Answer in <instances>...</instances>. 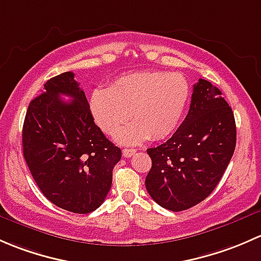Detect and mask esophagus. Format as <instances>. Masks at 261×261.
<instances>
[{
  "mask_svg": "<svg viewBox=\"0 0 261 261\" xmlns=\"http://www.w3.org/2000/svg\"><path fill=\"white\" fill-rule=\"evenodd\" d=\"M136 152H137V150L133 149V148H124V149H123V157L129 158L133 154H136Z\"/></svg>",
  "mask_w": 261,
  "mask_h": 261,
  "instance_id": "1",
  "label": "esophagus"
}]
</instances>
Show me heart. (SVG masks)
<instances>
[{"label": "heart", "instance_id": "1", "mask_svg": "<svg viewBox=\"0 0 261 261\" xmlns=\"http://www.w3.org/2000/svg\"><path fill=\"white\" fill-rule=\"evenodd\" d=\"M190 84L181 74L137 71L118 77L108 90H95L90 98L94 120L107 134H114L128 119L133 122L117 134L124 144L149 137L167 138L181 123L190 100Z\"/></svg>", "mask_w": 261, "mask_h": 261}]
</instances>
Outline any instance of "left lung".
I'll return each mask as SVG.
<instances>
[{
	"label": "left lung",
	"instance_id": "1",
	"mask_svg": "<svg viewBox=\"0 0 261 261\" xmlns=\"http://www.w3.org/2000/svg\"><path fill=\"white\" fill-rule=\"evenodd\" d=\"M236 146L233 112L205 79L193 85L189 114L173 136L147 153L146 189L162 207L184 211L205 200L227 168Z\"/></svg>",
	"mask_w": 261,
	"mask_h": 261
}]
</instances>
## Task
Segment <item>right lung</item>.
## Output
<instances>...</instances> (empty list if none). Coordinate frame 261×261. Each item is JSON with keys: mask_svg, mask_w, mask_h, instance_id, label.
I'll list each match as a JSON object with an SVG mask.
<instances>
[{"mask_svg": "<svg viewBox=\"0 0 261 261\" xmlns=\"http://www.w3.org/2000/svg\"><path fill=\"white\" fill-rule=\"evenodd\" d=\"M60 95L70 96L64 102ZM28 167L45 197L58 207L89 214L106 200L122 150L94 123L84 90L66 71L51 77L32 99L22 128Z\"/></svg>", "mask_w": 261, "mask_h": 261, "instance_id": "obj_1", "label": "right lung"}]
</instances>
